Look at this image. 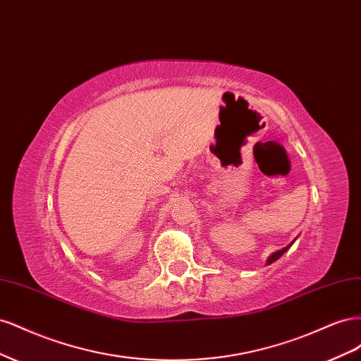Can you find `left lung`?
<instances>
[{
  "instance_id": "8db88e82",
  "label": "left lung",
  "mask_w": 361,
  "mask_h": 361,
  "mask_svg": "<svg viewBox=\"0 0 361 361\" xmlns=\"http://www.w3.org/2000/svg\"><path fill=\"white\" fill-rule=\"evenodd\" d=\"M293 243H290L289 245H286V247H283L281 250H277V251H274V253H272L268 259H267V265H271L272 264V262H276L279 257H281L283 255H285L286 253V251L290 248V245H292Z\"/></svg>"
}]
</instances>
